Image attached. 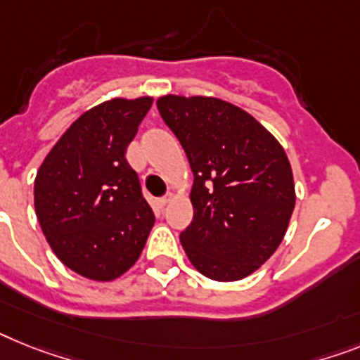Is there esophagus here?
<instances>
[{
	"mask_svg": "<svg viewBox=\"0 0 360 360\" xmlns=\"http://www.w3.org/2000/svg\"><path fill=\"white\" fill-rule=\"evenodd\" d=\"M172 201V194H168V195H165V198H159L155 201V205H157V208H165L166 205L170 203Z\"/></svg>",
	"mask_w": 360,
	"mask_h": 360,
	"instance_id": "esophagus-1",
	"label": "esophagus"
}]
</instances>
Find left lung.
I'll list each match as a JSON object with an SVG mask.
<instances>
[{
  "label": "left lung",
  "mask_w": 360,
  "mask_h": 360,
  "mask_svg": "<svg viewBox=\"0 0 360 360\" xmlns=\"http://www.w3.org/2000/svg\"><path fill=\"white\" fill-rule=\"evenodd\" d=\"M157 108L194 172V219L181 232L190 264L216 282L249 276L274 255L295 210L285 150L252 115L216 96L165 95Z\"/></svg>",
  "instance_id": "left-lung-1"
}]
</instances>
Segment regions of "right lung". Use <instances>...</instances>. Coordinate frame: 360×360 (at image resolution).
<instances>
[{
	"instance_id": "add662e5",
	"label": "right lung",
	"mask_w": 360,
	"mask_h": 360,
	"mask_svg": "<svg viewBox=\"0 0 360 360\" xmlns=\"http://www.w3.org/2000/svg\"><path fill=\"white\" fill-rule=\"evenodd\" d=\"M152 102L117 96L87 110L36 174V217L47 243L65 267L95 282H111L134 267L155 223L126 161Z\"/></svg>"
}]
</instances>
